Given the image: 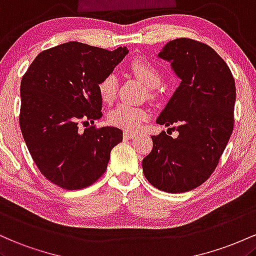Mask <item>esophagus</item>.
<instances>
[{"label": "esophagus", "instance_id": "esophagus-1", "mask_svg": "<svg viewBox=\"0 0 256 256\" xmlns=\"http://www.w3.org/2000/svg\"><path fill=\"white\" fill-rule=\"evenodd\" d=\"M136 136V133H134V132L126 130L124 133H123V136H124V139H133V138Z\"/></svg>", "mask_w": 256, "mask_h": 256}]
</instances>
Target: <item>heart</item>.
<instances>
[{
    "mask_svg": "<svg viewBox=\"0 0 256 256\" xmlns=\"http://www.w3.org/2000/svg\"><path fill=\"white\" fill-rule=\"evenodd\" d=\"M129 68L134 76L148 88L154 90V88L160 87L162 82V74L150 62L136 58L130 62ZM117 90H118V78H117V74L114 72L108 74L98 83L99 96L105 104H111L116 99ZM154 94L152 92L151 96ZM148 117V114L145 108L129 104H120L110 111L108 122L114 127L126 129V130H136Z\"/></svg>",
    "mask_w": 256,
    "mask_h": 256,
    "instance_id": "heart-1",
    "label": "heart"
}]
</instances>
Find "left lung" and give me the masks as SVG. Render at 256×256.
<instances>
[{
	"label": "left lung",
	"mask_w": 256,
	"mask_h": 256,
	"mask_svg": "<svg viewBox=\"0 0 256 256\" xmlns=\"http://www.w3.org/2000/svg\"><path fill=\"white\" fill-rule=\"evenodd\" d=\"M158 56L170 62L182 83L157 123L176 124L179 136H151L142 172L158 190L180 194L206 182L219 164L234 127L236 84L228 64L203 42L173 40Z\"/></svg>",
	"instance_id": "1"
}]
</instances>
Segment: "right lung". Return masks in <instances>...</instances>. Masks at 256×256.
Listing matches in <instances>:
<instances>
[{
    "instance_id": "add662e5",
    "label": "right lung",
    "mask_w": 256,
    "mask_h": 256,
    "mask_svg": "<svg viewBox=\"0 0 256 256\" xmlns=\"http://www.w3.org/2000/svg\"><path fill=\"white\" fill-rule=\"evenodd\" d=\"M127 53L126 47L62 43L41 52L22 76L20 129L37 168L59 188L81 190L96 182L122 142L120 129L98 128L94 120L102 116L98 83Z\"/></svg>"
}]
</instances>
